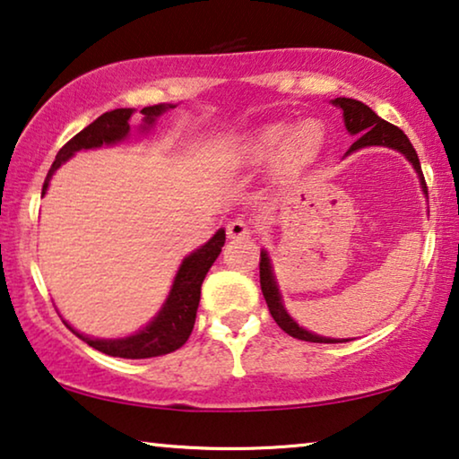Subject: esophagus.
<instances>
[{
  "instance_id": "1",
  "label": "esophagus",
  "mask_w": 459,
  "mask_h": 459,
  "mask_svg": "<svg viewBox=\"0 0 459 459\" xmlns=\"http://www.w3.org/2000/svg\"><path fill=\"white\" fill-rule=\"evenodd\" d=\"M250 234H253V230H250V225L247 221H242V219H234V221L228 223L230 240H244V238H250Z\"/></svg>"
}]
</instances>
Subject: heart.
Returning a JSON list of instances; mask_svg holds the SVG:
<instances>
[{
	"mask_svg": "<svg viewBox=\"0 0 459 459\" xmlns=\"http://www.w3.org/2000/svg\"><path fill=\"white\" fill-rule=\"evenodd\" d=\"M324 143L325 127L316 117L299 118L297 123L272 121L244 135L236 159L242 165H263L275 159L280 173H294L316 160Z\"/></svg>",
	"mask_w": 459,
	"mask_h": 459,
	"instance_id": "1",
	"label": "heart"
}]
</instances>
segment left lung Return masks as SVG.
<instances>
[{
    "mask_svg": "<svg viewBox=\"0 0 459 459\" xmlns=\"http://www.w3.org/2000/svg\"><path fill=\"white\" fill-rule=\"evenodd\" d=\"M332 106H336V108L342 110L344 127H347L351 135L357 137V140L353 142V146L347 150V154L344 156L353 154V152H357V150L368 148V146H385V148L397 150V152L403 154L405 159L411 162L413 171L418 173L420 187H422L426 198H429V190H426V181L422 175V167H420V159H418L416 150H413V146H411V142L407 140V135L403 134V131H401L399 127H394V125H391V123L382 121V118L376 115L369 106L359 102V100L336 98V100H332ZM259 269H261L259 272L261 273V290H263V297H265V300H267L269 313H272L275 324H278L280 328L286 332V334L299 338V341H309V342H349L351 341V338L319 336V334H316V332L305 330L303 325H299L297 322H294V319L290 317V313L286 311L284 300H281V292H280L278 280H275L272 259H269V253L265 248L261 250Z\"/></svg>",
    "mask_w": 459,
    "mask_h": 459,
    "instance_id": "1",
    "label": "left lung"
}]
</instances>
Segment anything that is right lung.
Returning a JSON list of instances; mask_svg holds the SVG:
<instances>
[{
  "label": "right lung",
  "mask_w": 459,
  "mask_h": 459,
  "mask_svg": "<svg viewBox=\"0 0 459 459\" xmlns=\"http://www.w3.org/2000/svg\"><path fill=\"white\" fill-rule=\"evenodd\" d=\"M171 108H175V104H156L142 108V134H148V131L154 127V123L159 121L160 115H165V112ZM134 108H117L104 112V115L98 117L91 125H87L83 131H79L71 142H66L65 146L60 148V152L56 154L54 165L49 169L46 184H43L41 190L43 196H46L52 175L58 171L68 159H73L74 154L81 152V150L115 146V143L127 140L131 131L129 121L131 117H134ZM223 244L225 230L221 228L215 231V236H212L209 242H204L203 247L194 250V253L184 256L178 273H175L171 290H169L165 303H162L159 313H156L142 330H137L135 334L123 338H93L81 334V332L74 330L66 319L65 324L73 330V334H77L81 341H85L90 347L112 357H123V359H146V357L173 353V351L179 349L192 334L200 303V288H203V281L206 278V273H209L211 265L215 263L219 253H221Z\"/></svg>",
  "instance_id": "obj_1"
}]
</instances>
